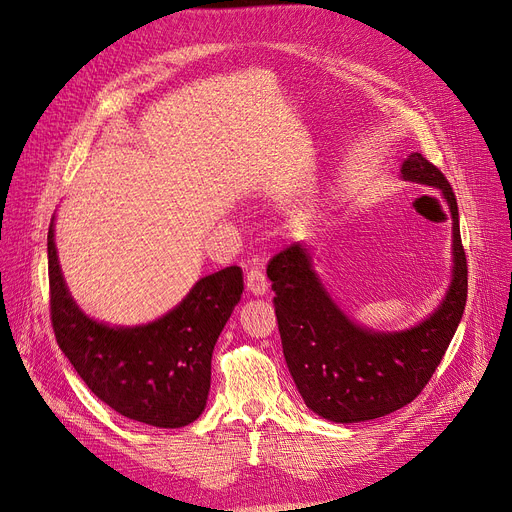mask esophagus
I'll use <instances>...</instances> for the list:
<instances>
[{"instance_id": "obj_1", "label": "esophagus", "mask_w": 512, "mask_h": 512, "mask_svg": "<svg viewBox=\"0 0 512 512\" xmlns=\"http://www.w3.org/2000/svg\"><path fill=\"white\" fill-rule=\"evenodd\" d=\"M247 290L251 294H255V297H263V294L267 292V278L265 274L259 270V267H251V270L247 272Z\"/></svg>"}]
</instances>
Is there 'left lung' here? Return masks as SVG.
Wrapping results in <instances>:
<instances>
[{
    "label": "left lung",
    "instance_id": "1",
    "mask_svg": "<svg viewBox=\"0 0 512 512\" xmlns=\"http://www.w3.org/2000/svg\"><path fill=\"white\" fill-rule=\"evenodd\" d=\"M400 178L442 191L452 215V280L442 303L409 330L375 332L348 317L313 270L305 242L267 263L284 359L305 405L334 423L390 415L419 396L440 365L467 303L459 207L446 176L411 153Z\"/></svg>",
    "mask_w": 512,
    "mask_h": 512
}]
</instances>
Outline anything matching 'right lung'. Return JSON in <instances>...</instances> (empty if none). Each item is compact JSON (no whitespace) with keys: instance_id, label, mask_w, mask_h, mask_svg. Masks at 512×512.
I'll use <instances>...</instances> for the list:
<instances>
[{"instance_id":"obj_1","label":"right lung","mask_w":512,"mask_h":512,"mask_svg":"<svg viewBox=\"0 0 512 512\" xmlns=\"http://www.w3.org/2000/svg\"><path fill=\"white\" fill-rule=\"evenodd\" d=\"M51 324L89 390L122 417L184 427L207 405L211 353L242 294V270L201 278L180 305L143 326H110L76 305L62 276L53 220L47 232Z\"/></svg>"}]
</instances>
